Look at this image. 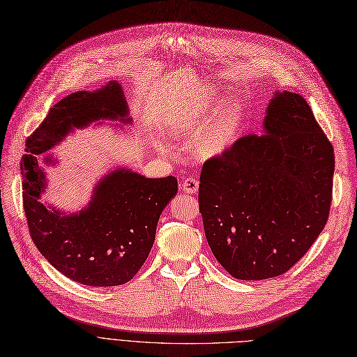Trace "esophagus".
<instances>
[{
    "label": "esophagus",
    "mask_w": 357,
    "mask_h": 357,
    "mask_svg": "<svg viewBox=\"0 0 357 357\" xmlns=\"http://www.w3.org/2000/svg\"><path fill=\"white\" fill-rule=\"evenodd\" d=\"M181 190L187 194H195L199 191V181H197L194 176H188L182 181Z\"/></svg>",
    "instance_id": "obj_1"
}]
</instances>
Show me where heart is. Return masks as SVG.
I'll return each instance as SVG.
<instances>
[{
    "instance_id": "1",
    "label": "heart",
    "mask_w": 357,
    "mask_h": 357,
    "mask_svg": "<svg viewBox=\"0 0 357 357\" xmlns=\"http://www.w3.org/2000/svg\"><path fill=\"white\" fill-rule=\"evenodd\" d=\"M212 109V94L204 91L197 97L188 113L181 119L182 130L194 132L199 126V119L206 116ZM240 122V112L236 104H228L227 107L218 110L210 121L202 128L195 139V150L203 157H213L225 151L234 137Z\"/></svg>"
}]
</instances>
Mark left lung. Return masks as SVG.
<instances>
[{
  "instance_id": "left-lung-1",
  "label": "left lung",
  "mask_w": 357,
  "mask_h": 357,
  "mask_svg": "<svg viewBox=\"0 0 357 357\" xmlns=\"http://www.w3.org/2000/svg\"><path fill=\"white\" fill-rule=\"evenodd\" d=\"M265 129L210 157L200 175L210 250L244 281L291 269L325 228L333 202L334 149L306 100L276 92Z\"/></svg>"
}]
</instances>
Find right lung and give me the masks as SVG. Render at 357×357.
<instances>
[{
	"mask_svg": "<svg viewBox=\"0 0 357 357\" xmlns=\"http://www.w3.org/2000/svg\"><path fill=\"white\" fill-rule=\"evenodd\" d=\"M126 114L122 88L110 81L94 92L77 91L60 100L26 139L20 170L29 234L52 266L84 285L116 287L134 278L150 255L158 218L176 195L178 181L119 169L101 179L85 210L68 216L39 202L45 175L36 157L72 128L98 119L123 121Z\"/></svg>",
	"mask_w": 357,
	"mask_h": 357,
	"instance_id": "1",
	"label": "right lung"
}]
</instances>
